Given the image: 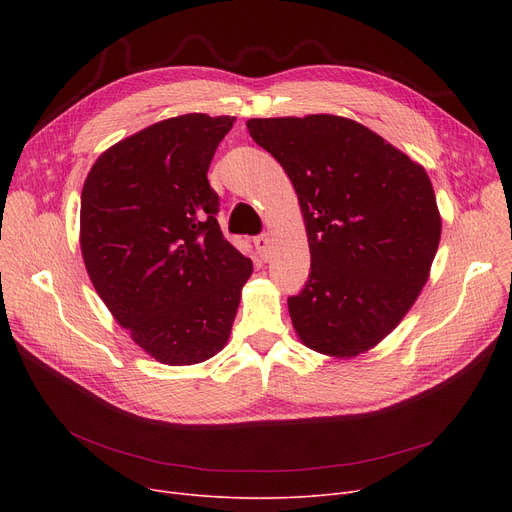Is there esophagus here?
<instances>
[{
  "mask_svg": "<svg viewBox=\"0 0 512 512\" xmlns=\"http://www.w3.org/2000/svg\"><path fill=\"white\" fill-rule=\"evenodd\" d=\"M272 245H274V238L270 234H261V236L255 238V247H257L263 261L272 257Z\"/></svg>",
  "mask_w": 512,
  "mask_h": 512,
  "instance_id": "34e87169",
  "label": "esophagus"
}]
</instances>
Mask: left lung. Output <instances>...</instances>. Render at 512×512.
I'll list each match as a JSON object with an SVG mask.
<instances>
[{
	"mask_svg": "<svg viewBox=\"0 0 512 512\" xmlns=\"http://www.w3.org/2000/svg\"><path fill=\"white\" fill-rule=\"evenodd\" d=\"M297 191L311 274L288 313L301 342L351 359L380 344L417 301L442 218L425 168L342 116L251 118Z\"/></svg>",
	"mask_w": 512,
	"mask_h": 512,
	"instance_id": "left-lung-1",
	"label": "left lung"
}]
</instances>
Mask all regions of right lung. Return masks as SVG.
Masks as SVG:
<instances>
[{"label": "right lung", "instance_id": "1", "mask_svg": "<svg viewBox=\"0 0 512 512\" xmlns=\"http://www.w3.org/2000/svg\"><path fill=\"white\" fill-rule=\"evenodd\" d=\"M234 116L184 114L103 151L80 195V251L114 319L155 361L195 365L226 346L249 257L224 238L207 180Z\"/></svg>", "mask_w": 512, "mask_h": 512}]
</instances>
